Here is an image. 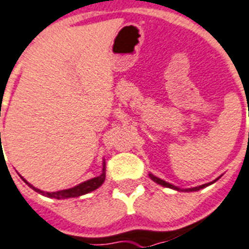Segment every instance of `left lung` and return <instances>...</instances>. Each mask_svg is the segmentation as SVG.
I'll list each match as a JSON object with an SVG mask.
<instances>
[{
  "instance_id": "left-lung-1",
  "label": "left lung",
  "mask_w": 249,
  "mask_h": 249,
  "mask_svg": "<svg viewBox=\"0 0 249 249\" xmlns=\"http://www.w3.org/2000/svg\"><path fill=\"white\" fill-rule=\"evenodd\" d=\"M150 178H151L152 180H154V182H155V183H158V184H160V186L168 187V188H174V190H177V191H180V188H179V187L172 186V184H170V183H167V182H164V180H162V179H159V178L154 177L152 174H150ZM217 179H219V178H217ZM217 179H216V180H217ZM216 180H213V182H216ZM213 182H212V183H213ZM210 184H211V183H207V184H201V186L194 187V188H186L184 191H186V192H188V191H199L200 188H204V187L210 186Z\"/></svg>"
}]
</instances>
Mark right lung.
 <instances>
[{
	"instance_id": "add662e5",
	"label": "right lung",
	"mask_w": 249,
	"mask_h": 249,
	"mask_svg": "<svg viewBox=\"0 0 249 249\" xmlns=\"http://www.w3.org/2000/svg\"><path fill=\"white\" fill-rule=\"evenodd\" d=\"M1 135V134H0ZM1 141V139H0ZM106 163L103 162V170H102V174L97 178H92L90 180H86V182L81 183V184H78V186L72 187V188H69V190H61V191H57V192H43L41 190H38L36 187H33L32 184H29L25 179H23V182L29 184L30 188H33L34 191H37L38 194H42V195H46L48 197H54V199H67V197H78L81 196V195H85V194H89V192L94 191V190H97L98 187H101L105 182V178H106Z\"/></svg>"
}]
</instances>
